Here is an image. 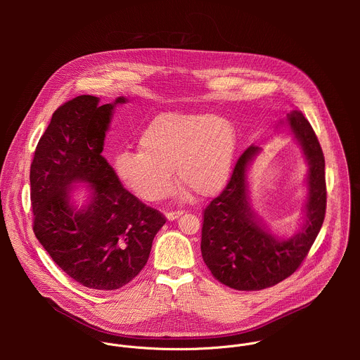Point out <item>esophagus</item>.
I'll return each instance as SVG.
<instances>
[{
  "label": "esophagus",
  "mask_w": 360,
  "mask_h": 360,
  "mask_svg": "<svg viewBox=\"0 0 360 360\" xmlns=\"http://www.w3.org/2000/svg\"><path fill=\"white\" fill-rule=\"evenodd\" d=\"M184 215V211H176V212H168L167 214V219L168 221H175V219H178L179 217H182Z\"/></svg>",
  "instance_id": "34e87169"
}]
</instances>
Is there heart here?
<instances>
[{"label": "heart", "instance_id": "b5f03b06", "mask_svg": "<svg viewBox=\"0 0 360 360\" xmlns=\"http://www.w3.org/2000/svg\"><path fill=\"white\" fill-rule=\"evenodd\" d=\"M238 134L233 124L211 112H164L142 131L139 148L115 158L120 179L141 199L169 193L174 171L198 196L208 198L228 184Z\"/></svg>", "mask_w": 360, "mask_h": 360}]
</instances>
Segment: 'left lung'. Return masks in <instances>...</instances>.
<instances>
[{
	"instance_id": "8db88e82",
	"label": "left lung",
	"mask_w": 360,
	"mask_h": 360,
	"mask_svg": "<svg viewBox=\"0 0 360 360\" xmlns=\"http://www.w3.org/2000/svg\"><path fill=\"white\" fill-rule=\"evenodd\" d=\"M279 127L289 129L307 165L300 228L290 236L276 235L255 212L248 174L262 149L253 145L238 160L224 192L203 212V262L219 282L236 290L265 289L290 276L306 258L325 219V158L319 141L297 110Z\"/></svg>"
}]
</instances>
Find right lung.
<instances>
[{
    "label": "right lung",
    "instance_id": "1",
    "mask_svg": "<svg viewBox=\"0 0 360 360\" xmlns=\"http://www.w3.org/2000/svg\"><path fill=\"white\" fill-rule=\"evenodd\" d=\"M118 96L79 95L61 105L41 136L30 171L34 233L53 261L78 283L115 290L148 262L165 217L143 205L120 182L102 157ZM87 185L82 205L76 185Z\"/></svg>",
    "mask_w": 360,
    "mask_h": 360
}]
</instances>
